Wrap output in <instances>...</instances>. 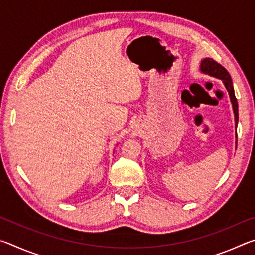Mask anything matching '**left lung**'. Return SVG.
Instances as JSON below:
<instances>
[{"label": "left lung", "instance_id": "left-lung-1", "mask_svg": "<svg viewBox=\"0 0 255 255\" xmlns=\"http://www.w3.org/2000/svg\"><path fill=\"white\" fill-rule=\"evenodd\" d=\"M200 70L201 72L206 73V74L223 80V83L225 85V88L228 91V94H230V98L233 105V110H234V115H235V126H237V122H239V106H237V100L235 97L234 88H233V82H232L230 73L226 71L225 67H223L221 64H218L216 60L211 58H205L202 60Z\"/></svg>", "mask_w": 255, "mask_h": 255}]
</instances>
